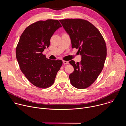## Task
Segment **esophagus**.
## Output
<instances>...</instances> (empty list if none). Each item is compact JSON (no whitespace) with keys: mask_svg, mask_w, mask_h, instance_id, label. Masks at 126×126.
<instances>
[{"mask_svg":"<svg viewBox=\"0 0 126 126\" xmlns=\"http://www.w3.org/2000/svg\"><path fill=\"white\" fill-rule=\"evenodd\" d=\"M63 63L64 64H69V62L67 61H63Z\"/></svg>","mask_w":126,"mask_h":126,"instance_id":"esophagus-1","label":"esophagus"}]
</instances>
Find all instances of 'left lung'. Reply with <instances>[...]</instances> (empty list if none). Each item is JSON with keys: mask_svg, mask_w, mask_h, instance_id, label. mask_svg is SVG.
<instances>
[{"mask_svg": "<svg viewBox=\"0 0 126 126\" xmlns=\"http://www.w3.org/2000/svg\"><path fill=\"white\" fill-rule=\"evenodd\" d=\"M69 35L72 48L78 49L80 62L69 63L74 70L69 75L71 84L83 89L92 84L103 70L107 56L105 40L100 31L89 21L81 19L60 20Z\"/></svg>", "mask_w": 126, "mask_h": 126, "instance_id": "1", "label": "left lung"}]
</instances>
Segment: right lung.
I'll list each match as a JSON object with an SVG mask.
<instances>
[{
    "label": "right lung",
    "instance_id": "right-lung-1",
    "mask_svg": "<svg viewBox=\"0 0 126 126\" xmlns=\"http://www.w3.org/2000/svg\"><path fill=\"white\" fill-rule=\"evenodd\" d=\"M62 26L57 20L39 21L28 26L16 49V59L22 72L34 86L41 88L54 82L62 61L47 59L42 52L50 44L53 34Z\"/></svg>",
    "mask_w": 126,
    "mask_h": 126
}]
</instances>
